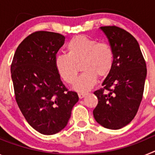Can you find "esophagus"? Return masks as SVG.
I'll return each instance as SVG.
<instances>
[{
  "label": "esophagus",
  "mask_w": 155,
  "mask_h": 155,
  "mask_svg": "<svg viewBox=\"0 0 155 155\" xmlns=\"http://www.w3.org/2000/svg\"><path fill=\"white\" fill-rule=\"evenodd\" d=\"M87 93H84V92H80L78 93V97L80 98H83L84 97H85L87 95Z\"/></svg>",
  "instance_id": "obj_1"
}]
</instances>
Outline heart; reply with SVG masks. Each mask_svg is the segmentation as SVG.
<instances>
[{
  "label": "heart",
  "mask_w": 155,
  "mask_h": 155,
  "mask_svg": "<svg viewBox=\"0 0 155 155\" xmlns=\"http://www.w3.org/2000/svg\"><path fill=\"white\" fill-rule=\"evenodd\" d=\"M68 53L57 54L55 67L61 77L68 84L74 81L81 63L83 71L74 84V89L87 91L94 86L98 76L105 77L110 73L114 63V53L105 42H97L85 35H77L67 44Z\"/></svg>",
  "instance_id": "b5f03b06"
}]
</instances>
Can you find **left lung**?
<instances>
[{
	"label": "left lung",
	"mask_w": 155,
	"mask_h": 155,
	"mask_svg": "<svg viewBox=\"0 0 155 155\" xmlns=\"http://www.w3.org/2000/svg\"><path fill=\"white\" fill-rule=\"evenodd\" d=\"M100 29L109 39L114 63L102 83L103 88L94 92L98 102L93 115L102 127L118 130L130 124L137 113L147 68L137 41L130 33L115 25Z\"/></svg>",
	"instance_id": "1"
}]
</instances>
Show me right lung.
<instances>
[{
    "mask_svg": "<svg viewBox=\"0 0 155 155\" xmlns=\"http://www.w3.org/2000/svg\"><path fill=\"white\" fill-rule=\"evenodd\" d=\"M65 37L38 31L19 44L11 65L15 100L30 126L53 135L67 126L78 95L65 87L55 67V57Z\"/></svg>",
    "mask_w": 155,
    "mask_h": 155,
    "instance_id": "1",
    "label": "right lung"
}]
</instances>
